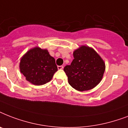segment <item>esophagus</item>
<instances>
[{"label":"esophagus","instance_id":"esophagus-1","mask_svg":"<svg viewBox=\"0 0 128 128\" xmlns=\"http://www.w3.org/2000/svg\"><path fill=\"white\" fill-rule=\"evenodd\" d=\"M63 68H64V66H58V70H62V69H63Z\"/></svg>","mask_w":128,"mask_h":128}]
</instances>
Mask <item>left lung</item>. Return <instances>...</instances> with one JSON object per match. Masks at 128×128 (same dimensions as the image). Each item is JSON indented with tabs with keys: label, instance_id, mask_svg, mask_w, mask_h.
Here are the masks:
<instances>
[{
	"label": "left lung",
	"instance_id": "8db88e82",
	"mask_svg": "<svg viewBox=\"0 0 128 128\" xmlns=\"http://www.w3.org/2000/svg\"><path fill=\"white\" fill-rule=\"evenodd\" d=\"M74 60L64 68L68 83L78 91L89 90L101 81L105 64L92 48L82 46L73 53Z\"/></svg>",
	"mask_w": 128,
	"mask_h": 128
}]
</instances>
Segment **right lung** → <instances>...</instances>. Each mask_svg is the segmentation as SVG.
Segmentation results:
<instances>
[{
	"mask_svg": "<svg viewBox=\"0 0 128 128\" xmlns=\"http://www.w3.org/2000/svg\"><path fill=\"white\" fill-rule=\"evenodd\" d=\"M21 73L34 85L40 86L50 82L58 70L55 59L47 50L36 47L30 50L20 62Z\"/></svg>",
	"mask_w": 128,
	"mask_h": 128,
	"instance_id": "add662e5",
	"label": "right lung"
}]
</instances>
